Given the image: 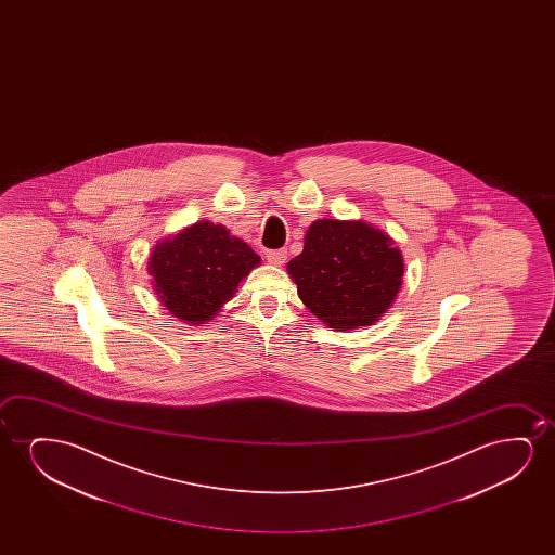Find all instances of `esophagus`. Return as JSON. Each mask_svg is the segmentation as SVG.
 Returning a JSON list of instances; mask_svg holds the SVG:
<instances>
[{
    "label": "esophagus",
    "mask_w": 555,
    "mask_h": 555,
    "mask_svg": "<svg viewBox=\"0 0 555 555\" xmlns=\"http://www.w3.org/2000/svg\"><path fill=\"white\" fill-rule=\"evenodd\" d=\"M267 261L269 263H273V266H282L286 258H288V251L286 250H271L267 251Z\"/></svg>",
    "instance_id": "obj_1"
}]
</instances>
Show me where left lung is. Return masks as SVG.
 Instances as JSON below:
<instances>
[{"instance_id":"8db88e82","label":"left lung","mask_w":555,"mask_h":555,"mask_svg":"<svg viewBox=\"0 0 555 555\" xmlns=\"http://www.w3.org/2000/svg\"><path fill=\"white\" fill-rule=\"evenodd\" d=\"M297 296L335 330L370 326L402 286L403 258L392 238L364 221L319 220L288 263Z\"/></svg>"}]
</instances>
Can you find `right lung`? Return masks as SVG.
<instances>
[{
	"label": "right lung",
	"instance_id": "1",
	"mask_svg": "<svg viewBox=\"0 0 555 555\" xmlns=\"http://www.w3.org/2000/svg\"><path fill=\"white\" fill-rule=\"evenodd\" d=\"M259 261L258 254L223 225L198 221L155 246L150 274L160 304L176 319L205 324Z\"/></svg>",
	"mask_w": 555,
	"mask_h": 555
}]
</instances>
